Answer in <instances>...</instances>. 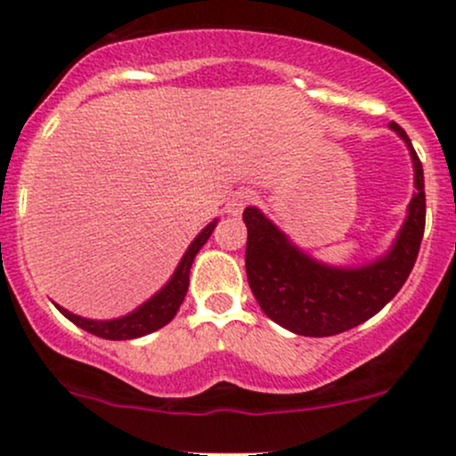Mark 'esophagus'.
Segmentation results:
<instances>
[{
	"mask_svg": "<svg viewBox=\"0 0 456 456\" xmlns=\"http://www.w3.org/2000/svg\"><path fill=\"white\" fill-rule=\"evenodd\" d=\"M253 192H248V191H240V192H235V195L229 199V203H227V212L232 214V216H238V214H242V210L246 206H250V203H253Z\"/></svg>",
	"mask_w": 456,
	"mask_h": 456,
	"instance_id": "obj_1",
	"label": "esophagus"
}]
</instances>
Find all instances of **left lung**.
Segmentation results:
<instances>
[{
  "mask_svg": "<svg viewBox=\"0 0 456 456\" xmlns=\"http://www.w3.org/2000/svg\"><path fill=\"white\" fill-rule=\"evenodd\" d=\"M390 128L411 151L416 195L395 246L375 264L355 270L328 268L291 246L257 208L244 210L246 276L261 311L279 326L302 337L341 334L379 313L410 276L425 233V174L405 130L396 122H390Z\"/></svg>",
  "mask_w": 456,
  "mask_h": 456,
  "instance_id": "left-lung-1",
  "label": "left lung"
}]
</instances>
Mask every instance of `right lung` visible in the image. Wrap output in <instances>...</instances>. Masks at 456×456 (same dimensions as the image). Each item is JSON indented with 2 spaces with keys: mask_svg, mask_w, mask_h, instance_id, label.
<instances>
[{
  "mask_svg": "<svg viewBox=\"0 0 456 456\" xmlns=\"http://www.w3.org/2000/svg\"><path fill=\"white\" fill-rule=\"evenodd\" d=\"M214 227H216V221L208 224L201 233L197 235L195 242L188 246L186 255L182 257L180 265H177L175 274L171 276V281L167 282L165 287L156 294L151 300L145 302L143 306H139L137 311H133L126 317L111 319V322H94V319H83L78 315H72L66 308H60L61 315H66L72 323H77L78 328H83L86 332L96 334L101 338H109V341H126V338H139L143 334L154 332L162 326L171 322L175 317L177 308H180L182 300H184L188 291V274H191V265L195 261V255L199 253L203 244L208 242Z\"/></svg>",
  "mask_w": 456,
  "mask_h": 456,
  "instance_id": "add662e5",
  "label": "right lung"
}]
</instances>
